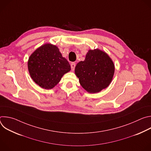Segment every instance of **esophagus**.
<instances>
[{
    "label": "esophagus",
    "instance_id": "34e87169",
    "mask_svg": "<svg viewBox=\"0 0 151 151\" xmlns=\"http://www.w3.org/2000/svg\"><path fill=\"white\" fill-rule=\"evenodd\" d=\"M70 66H71L72 70H74L75 68V66H76V64H75V63H72L71 64H70Z\"/></svg>",
    "mask_w": 151,
    "mask_h": 151
}]
</instances>
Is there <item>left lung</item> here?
I'll list each match as a JSON object with an SVG mask.
<instances>
[{
    "label": "left lung",
    "instance_id": "obj_1",
    "mask_svg": "<svg viewBox=\"0 0 151 151\" xmlns=\"http://www.w3.org/2000/svg\"><path fill=\"white\" fill-rule=\"evenodd\" d=\"M75 71L82 87L90 93H96L108 87L115 66L108 55L96 49L88 51L85 60L76 64Z\"/></svg>",
    "mask_w": 151,
    "mask_h": 151
}]
</instances>
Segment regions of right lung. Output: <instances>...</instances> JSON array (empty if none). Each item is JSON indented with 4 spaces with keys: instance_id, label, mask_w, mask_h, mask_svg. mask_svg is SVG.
<instances>
[{
    "instance_id": "obj_1",
    "label": "right lung",
    "mask_w": 151,
    "mask_h": 151,
    "mask_svg": "<svg viewBox=\"0 0 151 151\" xmlns=\"http://www.w3.org/2000/svg\"><path fill=\"white\" fill-rule=\"evenodd\" d=\"M28 69L35 83L43 88L51 89L70 70V66L56 46L47 44L30 56Z\"/></svg>"
}]
</instances>
